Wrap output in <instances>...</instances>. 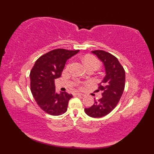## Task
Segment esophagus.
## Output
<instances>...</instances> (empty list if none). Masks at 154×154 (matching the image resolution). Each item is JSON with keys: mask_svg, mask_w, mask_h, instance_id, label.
I'll use <instances>...</instances> for the list:
<instances>
[{"mask_svg": "<svg viewBox=\"0 0 154 154\" xmlns=\"http://www.w3.org/2000/svg\"><path fill=\"white\" fill-rule=\"evenodd\" d=\"M74 95H75V96H84V94H81V93H75L74 94Z\"/></svg>", "mask_w": 154, "mask_h": 154, "instance_id": "obj_1", "label": "esophagus"}]
</instances>
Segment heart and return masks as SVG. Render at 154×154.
Instances as JSON below:
<instances>
[{
    "label": "heart",
    "mask_w": 154,
    "mask_h": 154,
    "mask_svg": "<svg viewBox=\"0 0 154 154\" xmlns=\"http://www.w3.org/2000/svg\"><path fill=\"white\" fill-rule=\"evenodd\" d=\"M83 61L85 65H86L87 68L89 67H95L97 69L100 67V61L98 59L92 55H86L83 58ZM84 83H81L79 85V87H81L84 85Z\"/></svg>",
    "instance_id": "b5f03b06"
}]
</instances>
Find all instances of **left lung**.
<instances>
[{
	"instance_id": "obj_1",
	"label": "left lung",
	"mask_w": 154,
	"mask_h": 154,
	"mask_svg": "<svg viewBox=\"0 0 154 154\" xmlns=\"http://www.w3.org/2000/svg\"><path fill=\"white\" fill-rule=\"evenodd\" d=\"M105 67L106 76L99 85L98 91H103V97L94 100L92 106L85 109L89 116L100 118L107 115L119 103L125 87V71L118 59L109 52L94 50Z\"/></svg>"
}]
</instances>
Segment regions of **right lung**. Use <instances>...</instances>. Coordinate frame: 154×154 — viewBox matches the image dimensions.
Segmentation results:
<instances>
[{
    "label": "right lung",
    "mask_w": 154,
    "mask_h": 154,
    "mask_svg": "<svg viewBox=\"0 0 154 154\" xmlns=\"http://www.w3.org/2000/svg\"><path fill=\"white\" fill-rule=\"evenodd\" d=\"M79 50L55 49L39 57L31 69L30 90L38 106L53 116L64 114L73 95L66 92L55 93V79L61 77L69 58Z\"/></svg>",
    "instance_id": "1"
}]
</instances>
